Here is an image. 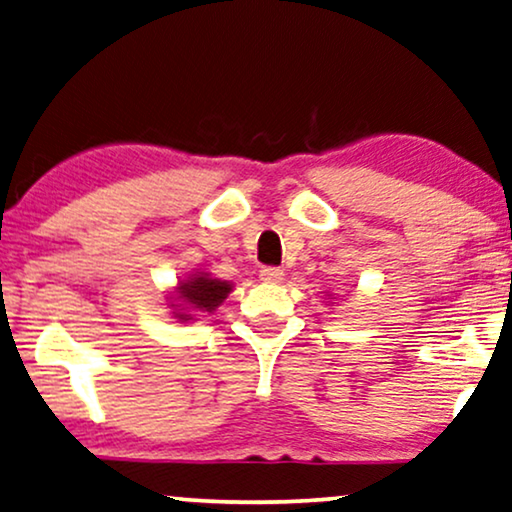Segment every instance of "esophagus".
<instances>
[{
  "instance_id": "obj_1",
  "label": "esophagus",
  "mask_w": 512,
  "mask_h": 512,
  "mask_svg": "<svg viewBox=\"0 0 512 512\" xmlns=\"http://www.w3.org/2000/svg\"><path fill=\"white\" fill-rule=\"evenodd\" d=\"M261 280L263 282H282L284 280V272L280 268H272V265H268V268H261Z\"/></svg>"
}]
</instances>
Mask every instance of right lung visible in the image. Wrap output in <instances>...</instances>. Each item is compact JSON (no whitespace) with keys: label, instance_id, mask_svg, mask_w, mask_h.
<instances>
[{"label":"right lung","instance_id":"obj_1","mask_svg":"<svg viewBox=\"0 0 512 512\" xmlns=\"http://www.w3.org/2000/svg\"><path fill=\"white\" fill-rule=\"evenodd\" d=\"M232 287L228 282L216 280V277H209L207 272H197V275L188 277V280L178 282L176 289V301H181L176 305V317L178 320H192L190 313H211L221 305Z\"/></svg>","mask_w":512,"mask_h":512}]
</instances>
